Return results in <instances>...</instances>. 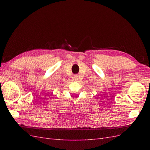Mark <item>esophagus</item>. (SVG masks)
Listing matches in <instances>:
<instances>
[{
  "mask_svg": "<svg viewBox=\"0 0 150 150\" xmlns=\"http://www.w3.org/2000/svg\"><path fill=\"white\" fill-rule=\"evenodd\" d=\"M74 79L75 81H78L79 80V76L74 75Z\"/></svg>",
  "mask_w": 150,
  "mask_h": 150,
  "instance_id": "esophagus-1",
  "label": "esophagus"
}]
</instances>
